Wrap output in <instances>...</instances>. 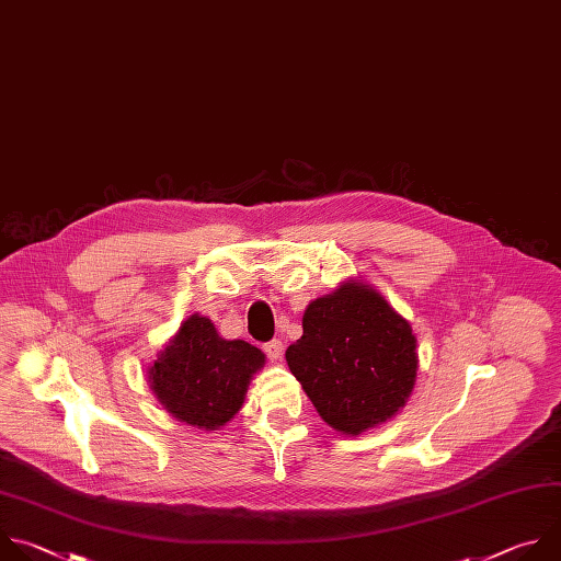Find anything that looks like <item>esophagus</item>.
Wrapping results in <instances>:
<instances>
[{
	"instance_id": "obj_1",
	"label": "esophagus",
	"mask_w": 561,
	"mask_h": 561,
	"mask_svg": "<svg viewBox=\"0 0 561 561\" xmlns=\"http://www.w3.org/2000/svg\"><path fill=\"white\" fill-rule=\"evenodd\" d=\"M265 354H267V358H270L272 363H278V360L283 358V343H280V341H270V343L265 345Z\"/></svg>"
}]
</instances>
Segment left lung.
<instances>
[{"label":"left lung","instance_id":"obj_1","mask_svg":"<svg viewBox=\"0 0 561 561\" xmlns=\"http://www.w3.org/2000/svg\"><path fill=\"white\" fill-rule=\"evenodd\" d=\"M415 347L409 320L374 285L350 278L307 305L285 358L318 415L352 437L402 411L417 378Z\"/></svg>","mask_w":561,"mask_h":561}]
</instances>
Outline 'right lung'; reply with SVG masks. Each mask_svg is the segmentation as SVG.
I'll use <instances>...</instances> for the list:
<instances>
[{
    "instance_id": "1",
    "label": "right lung",
    "mask_w": 561,
    "mask_h": 561,
    "mask_svg": "<svg viewBox=\"0 0 561 561\" xmlns=\"http://www.w3.org/2000/svg\"><path fill=\"white\" fill-rule=\"evenodd\" d=\"M265 354L218 335L207 316H187L148 367V382L161 407L201 431H218L243 407Z\"/></svg>"
}]
</instances>
